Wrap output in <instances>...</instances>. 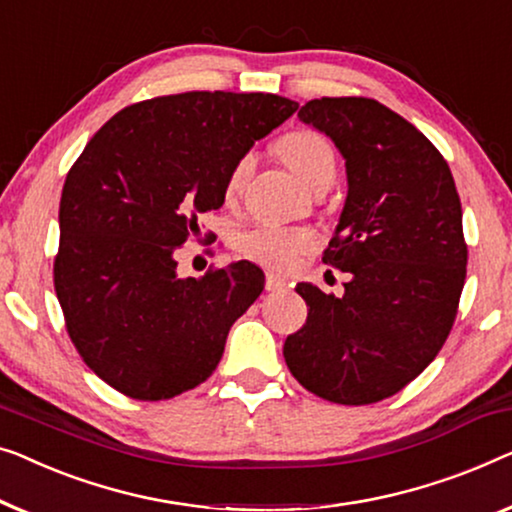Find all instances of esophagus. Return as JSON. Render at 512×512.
Here are the masks:
<instances>
[{
    "label": "esophagus",
    "mask_w": 512,
    "mask_h": 512,
    "mask_svg": "<svg viewBox=\"0 0 512 512\" xmlns=\"http://www.w3.org/2000/svg\"><path fill=\"white\" fill-rule=\"evenodd\" d=\"M265 291H270V293H281V291H286V279H284V277H279V274L270 272L268 277H265Z\"/></svg>",
    "instance_id": "obj_1"
}]
</instances>
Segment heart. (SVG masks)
<instances>
[{
  "label": "heart",
  "instance_id": "heart-1",
  "mask_svg": "<svg viewBox=\"0 0 512 512\" xmlns=\"http://www.w3.org/2000/svg\"><path fill=\"white\" fill-rule=\"evenodd\" d=\"M279 150L284 154L298 177L311 189L321 187V184H332L337 177V154L323 138L321 133L314 131H295L281 138ZM251 168H254V157L244 154V157L233 166L231 175L226 182V194L233 196L242 189L244 180H247ZM311 235L307 231H298V228H281V226H256L244 231L238 238V247L244 256L251 261L270 265V268H288L298 254L311 247Z\"/></svg>",
  "mask_w": 512,
  "mask_h": 512
}]
</instances>
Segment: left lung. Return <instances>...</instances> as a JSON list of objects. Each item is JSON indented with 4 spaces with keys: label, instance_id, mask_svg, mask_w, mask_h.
I'll return each instance as SVG.
<instances>
[{
    "label": "left lung",
    "instance_id": "8db88e82",
    "mask_svg": "<svg viewBox=\"0 0 512 512\" xmlns=\"http://www.w3.org/2000/svg\"><path fill=\"white\" fill-rule=\"evenodd\" d=\"M300 122L346 161V201L323 263L351 274L344 295L298 284L307 323L284 358L309 392L374 404L411 383L441 351L466 277L462 205L439 150L383 103L314 99Z\"/></svg>",
    "mask_w": 512,
    "mask_h": 512
}]
</instances>
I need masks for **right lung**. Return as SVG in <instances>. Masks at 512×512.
<instances>
[{"label": "right lung", "mask_w": 512, "mask_h": 512, "mask_svg": "<svg viewBox=\"0 0 512 512\" xmlns=\"http://www.w3.org/2000/svg\"><path fill=\"white\" fill-rule=\"evenodd\" d=\"M298 110L277 94L184 92L103 124L66 175L55 291L87 367L122 395L159 402L203 383L231 325L261 295L249 261L177 277L175 249L219 210L233 166Z\"/></svg>", "instance_id": "right-lung-1"}]
</instances>
